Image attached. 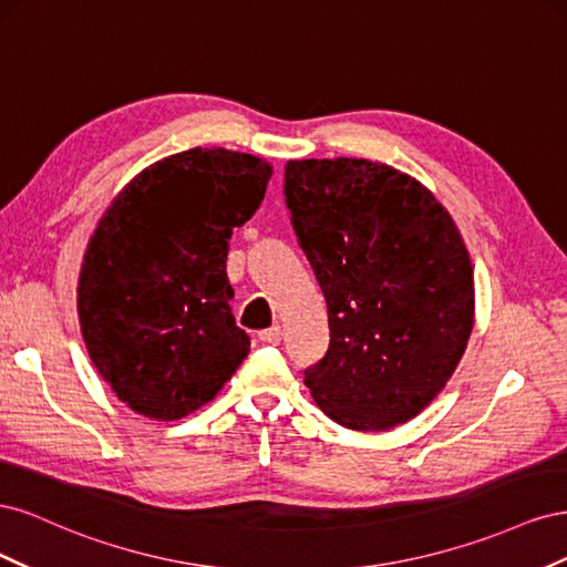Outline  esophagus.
I'll return each instance as SVG.
<instances>
[{
  "label": "esophagus",
  "instance_id": "34e87169",
  "mask_svg": "<svg viewBox=\"0 0 567 567\" xmlns=\"http://www.w3.org/2000/svg\"><path fill=\"white\" fill-rule=\"evenodd\" d=\"M257 338H260L265 346H279L281 342V326H271V329H265L257 333Z\"/></svg>",
  "mask_w": 567,
  "mask_h": 567
}]
</instances>
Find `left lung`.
Here are the masks:
<instances>
[{"label":"left lung","instance_id":"left-lung-1","mask_svg":"<svg viewBox=\"0 0 567 567\" xmlns=\"http://www.w3.org/2000/svg\"><path fill=\"white\" fill-rule=\"evenodd\" d=\"M286 205L329 310L305 385L350 431H390L456 371L475 317L473 265L447 208L392 165L286 163Z\"/></svg>","mask_w":567,"mask_h":567}]
</instances>
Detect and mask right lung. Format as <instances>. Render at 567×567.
Wrapping results in <instances>:
<instances>
[{
	"label": "right lung",
	"instance_id": "1",
	"mask_svg": "<svg viewBox=\"0 0 567 567\" xmlns=\"http://www.w3.org/2000/svg\"><path fill=\"white\" fill-rule=\"evenodd\" d=\"M269 177L250 153L196 146L144 167L99 219L78 279L80 331L136 414L188 416L246 359L225 269L231 231L260 208Z\"/></svg>",
	"mask_w": 567,
	"mask_h": 567
}]
</instances>
